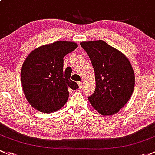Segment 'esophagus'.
<instances>
[{
  "instance_id": "esophagus-1",
  "label": "esophagus",
  "mask_w": 155,
  "mask_h": 155,
  "mask_svg": "<svg viewBox=\"0 0 155 155\" xmlns=\"http://www.w3.org/2000/svg\"><path fill=\"white\" fill-rule=\"evenodd\" d=\"M78 85H79V88L80 89H82V87H83L82 82H78Z\"/></svg>"
}]
</instances>
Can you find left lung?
<instances>
[{"mask_svg":"<svg viewBox=\"0 0 155 155\" xmlns=\"http://www.w3.org/2000/svg\"><path fill=\"white\" fill-rule=\"evenodd\" d=\"M95 78V90L88 97L91 105L103 116L118 113L134 92L135 76L128 59L103 40L82 42Z\"/></svg>","mask_w":155,"mask_h":155,"instance_id":"8db88e82","label":"left lung"}]
</instances>
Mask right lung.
Masks as SVG:
<instances>
[{"mask_svg": "<svg viewBox=\"0 0 155 155\" xmlns=\"http://www.w3.org/2000/svg\"><path fill=\"white\" fill-rule=\"evenodd\" d=\"M78 48L75 42L57 41L30 52L21 71L22 88L34 109L53 113L63 107L68 98V89L78 88L70 79L71 68L63 70L65 56Z\"/></svg>", "mask_w": 155, "mask_h": 155, "instance_id": "obj_1", "label": "right lung"}]
</instances>
